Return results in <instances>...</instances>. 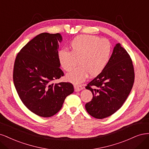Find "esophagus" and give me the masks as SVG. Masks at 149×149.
<instances>
[{
	"mask_svg": "<svg viewBox=\"0 0 149 149\" xmlns=\"http://www.w3.org/2000/svg\"><path fill=\"white\" fill-rule=\"evenodd\" d=\"M82 89H83V88H82V87H81V86H79V85H75L74 86V90L76 92H80V91Z\"/></svg>",
	"mask_w": 149,
	"mask_h": 149,
	"instance_id": "1",
	"label": "esophagus"
}]
</instances>
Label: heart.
Segmentation results:
<instances>
[{"label":"heart","mask_w":149,"mask_h":149,"mask_svg":"<svg viewBox=\"0 0 149 149\" xmlns=\"http://www.w3.org/2000/svg\"><path fill=\"white\" fill-rule=\"evenodd\" d=\"M70 52L62 49L58 52V59L62 68L67 72L66 79L74 84L83 82L88 77H95L106 68L111 57L112 47L107 39L93 35H79L70 43Z\"/></svg>","instance_id":"obj_1"}]
</instances>
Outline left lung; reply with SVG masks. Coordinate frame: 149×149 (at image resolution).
I'll use <instances>...</instances> for the list:
<instances>
[{
    "label": "left lung",
    "mask_w": 149,
    "mask_h": 149,
    "mask_svg": "<svg viewBox=\"0 0 149 149\" xmlns=\"http://www.w3.org/2000/svg\"><path fill=\"white\" fill-rule=\"evenodd\" d=\"M134 81L132 60L126 49L118 43L106 68L85 88L93 94L85 109L91 116L103 119L121 108L130 93Z\"/></svg>",
    "instance_id": "1"
}]
</instances>
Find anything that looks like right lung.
<instances>
[{
	"label": "right lung",
	"mask_w": 149,
	"mask_h": 149,
	"mask_svg": "<svg viewBox=\"0 0 149 149\" xmlns=\"http://www.w3.org/2000/svg\"><path fill=\"white\" fill-rule=\"evenodd\" d=\"M62 40L60 33H41L20 50L14 64L13 79L19 97L28 109L41 117L56 114L74 91L70 83H51L64 75L58 59Z\"/></svg>",
	"instance_id": "1"
}]
</instances>
